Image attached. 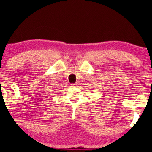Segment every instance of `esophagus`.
I'll return each instance as SVG.
<instances>
[{"label":"esophagus","instance_id":"34e87169","mask_svg":"<svg viewBox=\"0 0 152 152\" xmlns=\"http://www.w3.org/2000/svg\"><path fill=\"white\" fill-rule=\"evenodd\" d=\"M71 86H76V84H71Z\"/></svg>","mask_w":152,"mask_h":152}]
</instances>
